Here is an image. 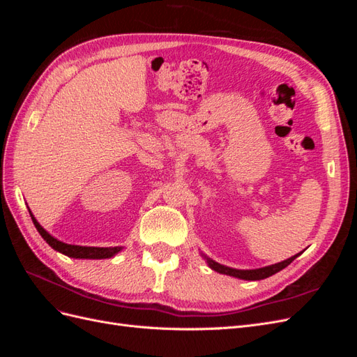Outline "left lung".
I'll list each match as a JSON object with an SVG mask.
<instances>
[{"label":"left lung","mask_w":357,"mask_h":357,"mask_svg":"<svg viewBox=\"0 0 357 357\" xmlns=\"http://www.w3.org/2000/svg\"><path fill=\"white\" fill-rule=\"evenodd\" d=\"M299 255L301 253L286 259V261H283V262H278V264L269 265V266H265V268H257V269H234V268H229V266H225V265L214 262V261H211V259L205 257V256L204 257L207 259L208 266L211 269H214V271L220 273V274H226V275L236 277V278H241V280H264L266 277H271L273 274H275L278 271H282V269H284L287 265L294 262Z\"/></svg>","instance_id":"left-lung-1"}]
</instances>
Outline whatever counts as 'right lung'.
<instances>
[{
  "label": "right lung",
  "instance_id": "1",
  "mask_svg": "<svg viewBox=\"0 0 357 357\" xmlns=\"http://www.w3.org/2000/svg\"><path fill=\"white\" fill-rule=\"evenodd\" d=\"M31 214V219L34 222L37 231L40 232V235L45 238V241L52 247L55 248L56 252L66 255L68 257H74V259H109L113 257L114 255H117L119 252L122 250V247H86V245H74V244H67L62 243L59 240H56L55 236H52L43 226L37 222V219Z\"/></svg>",
  "mask_w": 357,
  "mask_h": 357
}]
</instances>
